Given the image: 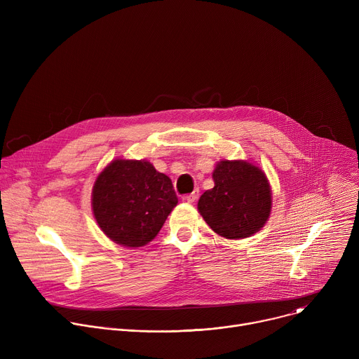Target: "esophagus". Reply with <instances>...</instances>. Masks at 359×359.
<instances>
[{"mask_svg": "<svg viewBox=\"0 0 359 359\" xmlns=\"http://www.w3.org/2000/svg\"><path fill=\"white\" fill-rule=\"evenodd\" d=\"M197 197H198V191L196 190V191H193V193L184 194V196H183V200H184V201H187V203H193Z\"/></svg>", "mask_w": 359, "mask_h": 359, "instance_id": "34e87169", "label": "esophagus"}]
</instances>
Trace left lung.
<instances>
[{"label": "left lung", "instance_id": "left-lung-1", "mask_svg": "<svg viewBox=\"0 0 359 359\" xmlns=\"http://www.w3.org/2000/svg\"><path fill=\"white\" fill-rule=\"evenodd\" d=\"M215 187L206 190L197 209L206 223L226 238L257 233L271 212V190L266 175L243 161H222L213 172Z\"/></svg>", "mask_w": 359, "mask_h": 359}]
</instances>
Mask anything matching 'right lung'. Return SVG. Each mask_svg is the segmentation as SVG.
<instances>
[{"mask_svg": "<svg viewBox=\"0 0 359 359\" xmlns=\"http://www.w3.org/2000/svg\"><path fill=\"white\" fill-rule=\"evenodd\" d=\"M176 204L172 180L144 161L112 162L97 176L92 191L99 227L126 247L155 238Z\"/></svg>", "mask_w": 359, "mask_h": 359, "instance_id": "1", "label": "right lung"}]
</instances>
